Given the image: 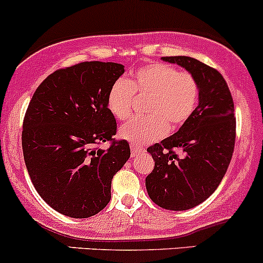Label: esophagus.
<instances>
[{"mask_svg": "<svg viewBox=\"0 0 263 263\" xmlns=\"http://www.w3.org/2000/svg\"><path fill=\"white\" fill-rule=\"evenodd\" d=\"M132 147V157L138 156L139 153H142L144 151V147L143 145H137V144H130Z\"/></svg>", "mask_w": 263, "mask_h": 263, "instance_id": "1", "label": "esophagus"}]
</instances>
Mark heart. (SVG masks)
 Segmentation results:
<instances>
[{
  "instance_id": "obj_1",
  "label": "heart",
  "mask_w": 263,
  "mask_h": 263,
  "mask_svg": "<svg viewBox=\"0 0 263 263\" xmlns=\"http://www.w3.org/2000/svg\"><path fill=\"white\" fill-rule=\"evenodd\" d=\"M135 96L147 99L145 118L133 119L120 128V137L143 145L176 130L194 115L200 99V85L194 74L173 66L151 63L140 67L128 81L116 80L107 93V109L114 118L132 115Z\"/></svg>"
}]
</instances>
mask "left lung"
Wrapping results in <instances>:
<instances>
[{"instance_id":"8db88e82","label":"left lung","mask_w":263,"mask_h":263,"mask_svg":"<svg viewBox=\"0 0 263 263\" xmlns=\"http://www.w3.org/2000/svg\"><path fill=\"white\" fill-rule=\"evenodd\" d=\"M196 77L199 105L180 130L148 147L154 168L145 187L154 204L173 212L201 204L218 189L234 152V102L223 76L191 57H163Z\"/></svg>"}]
</instances>
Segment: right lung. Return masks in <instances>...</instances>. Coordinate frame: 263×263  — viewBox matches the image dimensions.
Instances as JSON below:
<instances>
[{"instance_id":"right-lung-1","label":"right lung","mask_w":263,"mask_h":263,"mask_svg":"<svg viewBox=\"0 0 263 263\" xmlns=\"http://www.w3.org/2000/svg\"><path fill=\"white\" fill-rule=\"evenodd\" d=\"M124 73L112 62H82L57 69L32 95L23 123V152L35 190L54 210L90 218L111 199V180L130 157L115 139L107 109L110 87ZM110 143L101 150L102 142Z\"/></svg>"}]
</instances>
